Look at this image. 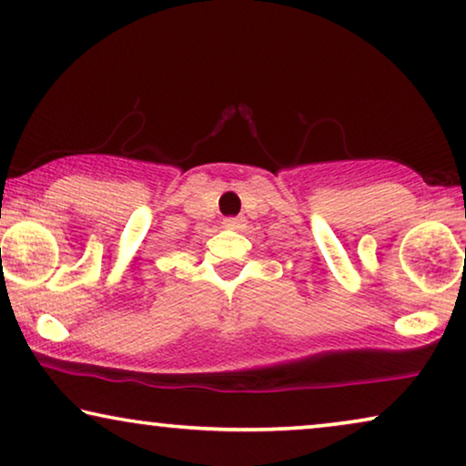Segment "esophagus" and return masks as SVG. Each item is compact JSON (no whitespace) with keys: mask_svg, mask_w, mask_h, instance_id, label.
I'll use <instances>...</instances> for the list:
<instances>
[{"mask_svg":"<svg viewBox=\"0 0 466 466\" xmlns=\"http://www.w3.org/2000/svg\"><path fill=\"white\" fill-rule=\"evenodd\" d=\"M244 225V218H239V216H231V218H225V227L228 228H239Z\"/></svg>","mask_w":466,"mask_h":466,"instance_id":"34e87169","label":"esophagus"}]
</instances>
